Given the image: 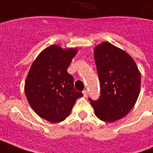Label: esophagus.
Listing matches in <instances>:
<instances>
[{"mask_svg":"<svg viewBox=\"0 0 153 153\" xmlns=\"http://www.w3.org/2000/svg\"><path fill=\"white\" fill-rule=\"evenodd\" d=\"M83 96L85 97H87V96H88V91H87V90H83Z\"/></svg>","mask_w":153,"mask_h":153,"instance_id":"1","label":"esophagus"}]
</instances>
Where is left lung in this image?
<instances>
[{"label":"left lung","instance_id":"8db88e82","mask_svg":"<svg viewBox=\"0 0 153 153\" xmlns=\"http://www.w3.org/2000/svg\"><path fill=\"white\" fill-rule=\"evenodd\" d=\"M94 57L100 81V97L88 98L97 118L114 122L134 106L140 92L141 74L132 57L110 42L95 47Z\"/></svg>","mask_w":153,"mask_h":153}]
</instances>
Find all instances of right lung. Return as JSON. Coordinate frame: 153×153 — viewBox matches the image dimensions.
Masks as SVG:
<instances>
[{
	"instance_id": "obj_1",
	"label": "right lung",
	"mask_w": 153,
	"mask_h": 153,
	"mask_svg": "<svg viewBox=\"0 0 153 153\" xmlns=\"http://www.w3.org/2000/svg\"><path fill=\"white\" fill-rule=\"evenodd\" d=\"M76 53V49L50 46L38 55L29 70L25 85L26 97L33 110L47 121H63L76 100L83 96L75 90L73 76L67 72Z\"/></svg>"
}]
</instances>
